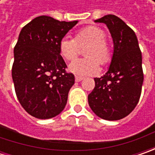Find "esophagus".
<instances>
[{"label": "esophagus", "mask_w": 155, "mask_h": 155, "mask_svg": "<svg viewBox=\"0 0 155 155\" xmlns=\"http://www.w3.org/2000/svg\"><path fill=\"white\" fill-rule=\"evenodd\" d=\"M83 78H84L79 77V76H75V80H76V82H80L81 80H83Z\"/></svg>", "instance_id": "1"}]
</instances>
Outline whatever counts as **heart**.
<instances>
[{
    "label": "heart",
    "mask_w": 155,
    "mask_h": 155,
    "mask_svg": "<svg viewBox=\"0 0 155 155\" xmlns=\"http://www.w3.org/2000/svg\"><path fill=\"white\" fill-rule=\"evenodd\" d=\"M84 45L87 46L84 53L87 58L77 59L69 65V71L79 77L98 73V62L105 65L111 59V51L106 40V33L97 26H88L78 30L74 39L63 37L58 43L59 54L65 60H73L78 55L79 47Z\"/></svg>",
    "instance_id": "obj_1"
}]
</instances>
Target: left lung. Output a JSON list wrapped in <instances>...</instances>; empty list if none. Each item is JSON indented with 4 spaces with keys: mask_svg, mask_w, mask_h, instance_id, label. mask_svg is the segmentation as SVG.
Returning a JSON list of instances; mask_svg holds the SVG:
<instances>
[{
    "mask_svg": "<svg viewBox=\"0 0 155 155\" xmlns=\"http://www.w3.org/2000/svg\"><path fill=\"white\" fill-rule=\"evenodd\" d=\"M95 21L110 29L114 53L107 73L94 78L88 102L100 118L116 121L129 115L139 102L144 78L141 51L134 32L119 17L108 15Z\"/></svg>",
    "mask_w": 155,
    "mask_h": 155,
    "instance_id": "obj_1",
    "label": "left lung"
}]
</instances>
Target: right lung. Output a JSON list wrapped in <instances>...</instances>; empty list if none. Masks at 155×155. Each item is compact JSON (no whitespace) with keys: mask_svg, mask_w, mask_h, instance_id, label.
Wrapping results in <instances>:
<instances>
[{"mask_svg":"<svg viewBox=\"0 0 155 155\" xmlns=\"http://www.w3.org/2000/svg\"><path fill=\"white\" fill-rule=\"evenodd\" d=\"M77 23L42 15L21 29L14 49L12 77L20 104L36 118L54 117L66 105L75 78L65 70L58 43Z\"/></svg>","mask_w":155,"mask_h":155,"instance_id":"obj_1","label":"right lung"}]
</instances>
